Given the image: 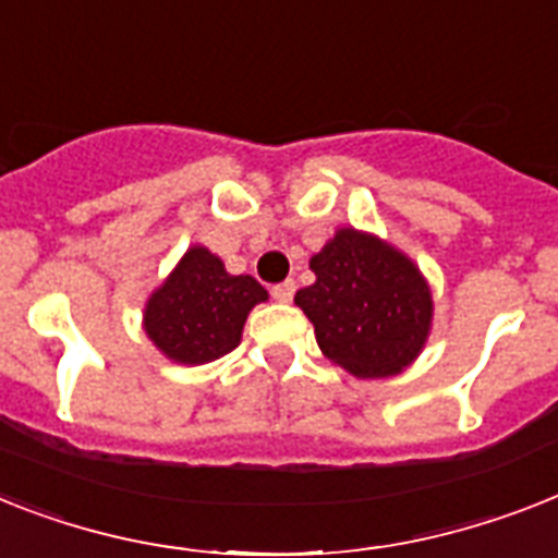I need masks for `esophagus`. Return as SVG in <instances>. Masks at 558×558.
<instances>
[{
    "mask_svg": "<svg viewBox=\"0 0 558 558\" xmlns=\"http://www.w3.org/2000/svg\"><path fill=\"white\" fill-rule=\"evenodd\" d=\"M271 298L278 303H289L294 298V280H283L278 287H271Z\"/></svg>",
    "mask_w": 558,
    "mask_h": 558,
    "instance_id": "esophagus-1",
    "label": "esophagus"
}]
</instances>
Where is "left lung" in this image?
I'll return each mask as SVG.
<instances>
[{"instance_id": "obj_1", "label": "left lung", "mask_w": 558, "mask_h": 558, "mask_svg": "<svg viewBox=\"0 0 558 558\" xmlns=\"http://www.w3.org/2000/svg\"><path fill=\"white\" fill-rule=\"evenodd\" d=\"M310 269L315 283L298 289L294 303L335 366L355 378H389L421 355L433 329V289L410 255L343 226Z\"/></svg>"}]
</instances>
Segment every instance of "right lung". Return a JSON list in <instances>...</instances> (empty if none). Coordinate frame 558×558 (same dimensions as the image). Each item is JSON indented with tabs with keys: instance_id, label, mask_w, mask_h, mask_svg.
<instances>
[{
	"instance_id": "right-lung-1",
	"label": "right lung",
	"mask_w": 558,
	"mask_h": 558,
	"mask_svg": "<svg viewBox=\"0 0 558 558\" xmlns=\"http://www.w3.org/2000/svg\"><path fill=\"white\" fill-rule=\"evenodd\" d=\"M266 298L252 275H229L220 257L194 243L148 294L143 329L169 361L201 366L238 347L248 312Z\"/></svg>"
}]
</instances>
